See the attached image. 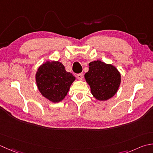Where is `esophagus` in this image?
Listing matches in <instances>:
<instances>
[{"mask_svg":"<svg viewBox=\"0 0 153 153\" xmlns=\"http://www.w3.org/2000/svg\"><path fill=\"white\" fill-rule=\"evenodd\" d=\"M77 78L79 80H82V78H83V74H77Z\"/></svg>","mask_w":153,"mask_h":153,"instance_id":"1","label":"esophagus"}]
</instances>
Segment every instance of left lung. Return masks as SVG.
Wrapping results in <instances>:
<instances>
[{"instance_id": "1", "label": "left lung", "mask_w": 153, "mask_h": 153, "mask_svg": "<svg viewBox=\"0 0 153 153\" xmlns=\"http://www.w3.org/2000/svg\"><path fill=\"white\" fill-rule=\"evenodd\" d=\"M85 78L93 96L99 101H106L114 96L121 83V74L117 69L100 60L89 63Z\"/></svg>"}]
</instances>
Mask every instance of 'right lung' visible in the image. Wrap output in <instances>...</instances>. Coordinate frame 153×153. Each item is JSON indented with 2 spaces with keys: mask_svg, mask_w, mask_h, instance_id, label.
Masks as SVG:
<instances>
[{
  "mask_svg": "<svg viewBox=\"0 0 153 153\" xmlns=\"http://www.w3.org/2000/svg\"><path fill=\"white\" fill-rule=\"evenodd\" d=\"M76 79L72 74L65 71L58 61H47L38 68L36 82L41 94L53 103H58L66 96Z\"/></svg>",
  "mask_w": 153,
  "mask_h": 153,
  "instance_id": "1",
  "label": "right lung"
}]
</instances>
